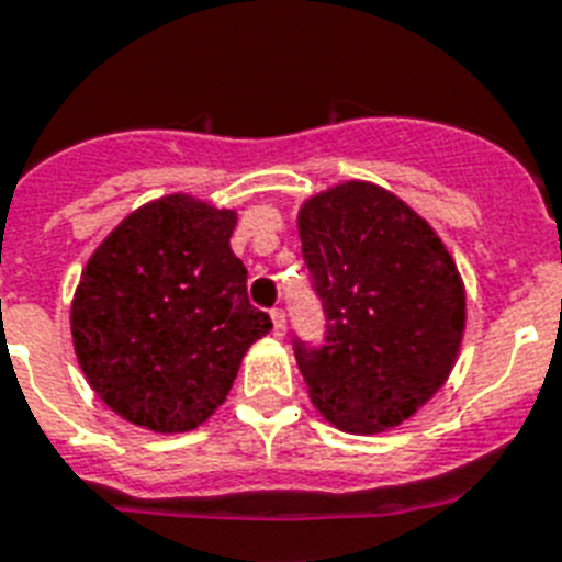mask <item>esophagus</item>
Wrapping results in <instances>:
<instances>
[{"instance_id":"obj_1","label":"esophagus","mask_w":562,"mask_h":562,"mask_svg":"<svg viewBox=\"0 0 562 562\" xmlns=\"http://www.w3.org/2000/svg\"><path fill=\"white\" fill-rule=\"evenodd\" d=\"M271 319H273V334L282 337V334H285V311L271 308Z\"/></svg>"}]
</instances>
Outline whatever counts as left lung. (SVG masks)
Masks as SVG:
<instances>
[{"label":"left lung","mask_w":562,"mask_h":562,"mask_svg":"<svg viewBox=\"0 0 562 562\" xmlns=\"http://www.w3.org/2000/svg\"><path fill=\"white\" fill-rule=\"evenodd\" d=\"M325 337L294 334L311 400L334 426L374 434L434 397L463 339L465 294L449 251L405 202L346 182L300 211Z\"/></svg>","instance_id":"1"}]
</instances>
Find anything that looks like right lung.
<instances>
[{
	"label": "right lung",
	"mask_w": 562,
	"mask_h": 562,
	"mask_svg": "<svg viewBox=\"0 0 562 562\" xmlns=\"http://www.w3.org/2000/svg\"><path fill=\"white\" fill-rule=\"evenodd\" d=\"M234 211L173 193L134 211L79 280L70 331L99 400L134 426L191 431L223 405L271 317L231 251Z\"/></svg>",
	"instance_id": "right-lung-1"
}]
</instances>
